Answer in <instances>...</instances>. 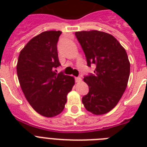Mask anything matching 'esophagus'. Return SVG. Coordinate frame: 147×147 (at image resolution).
Masks as SVG:
<instances>
[{
    "label": "esophagus",
    "instance_id": "1",
    "mask_svg": "<svg viewBox=\"0 0 147 147\" xmlns=\"http://www.w3.org/2000/svg\"><path fill=\"white\" fill-rule=\"evenodd\" d=\"M75 79H76V82H80L81 81H82V78H80V77H76Z\"/></svg>",
    "mask_w": 147,
    "mask_h": 147
}]
</instances>
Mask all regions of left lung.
Here are the masks:
<instances>
[{
	"label": "left lung",
	"instance_id": "left-lung-1",
	"mask_svg": "<svg viewBox=\"0 0 147 147\" xmlns=\"http://www.w3.org/2000/svg\"><path fill=\"white\" fill-rule=\"evenodd\" d=\"M75 34L88 66H96L94 74L84 76L89 92L83 96V105L92 114H106L116 106L127 85L130 67L127 54L109 33L91 30Z\"/></svg>",
	"mask_w": 147,
	"mask_h": 147
}]
</instances>
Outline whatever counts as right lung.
<instances>
[{
  "label": "right lung",
  "instance_id": "obj_1",
  "mask_svg": "<svg viewBox=\"0 0 147 147\" xmlns=\"http://www.w3.org/2000/svg\"><path fill=\"white\" fill-rule=\"evenodd\" d=\"M61 33L45 31L33 37L17 61V76L26 100L36 111L47 117L63 111L67 94L75 85L73 77L56 71L61 65L57 52Z\"/></svg>",
  "mask_w": 147,
  "mask_h": 147
}]
</instances>
